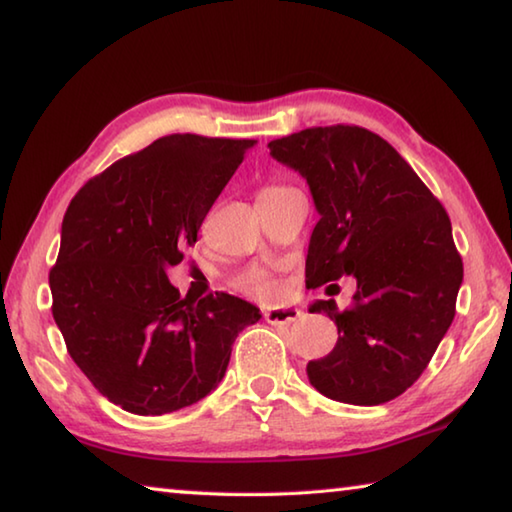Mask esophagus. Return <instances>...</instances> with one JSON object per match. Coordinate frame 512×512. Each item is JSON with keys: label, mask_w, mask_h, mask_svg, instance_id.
I'll list each match as a JSON object with an SVG mask.
<instances>
[{"label": "esophagus", "mask_w": 512, "mask_h": 512, "mask_svg": "<svg viewBox=\"0 0 512 512\" xmlns=\"http://www.w3.org/2000/svg\"><path fill=\"white\" fill-rule=\"evenodd\" d=\"M264 318L271 325H291L302 318V311L296 307H268L264 309Z\"/></svg>", "instance_id": "esophagus-1"}]
</instances>
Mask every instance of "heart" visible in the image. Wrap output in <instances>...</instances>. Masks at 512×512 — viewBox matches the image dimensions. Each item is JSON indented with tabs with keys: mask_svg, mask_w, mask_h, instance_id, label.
<instances>
[{
	"mask_svg": "<svg viewBox=\"0 0 512 512\" xmlns=\"http://www.w3.org/2000/svg\"><path fill=\"white\" fill-rule=\"evenodd\" d=\"M280 185H268L264 189H277ZM262 189V192H264ZM237 289L246 291V293H253V296H275L277 293V282L273 280L271 275L264 273V271H246L244 275L237 277Z\"/></svg>",
	"mask_w": 512,
	"mask_h": 512,
	"instance_id": "heart-1",
	"label": "heart"
}]
</instances>
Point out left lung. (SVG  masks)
<instances>
[{
    "instance_id": "left-lung-1",
    "label": "left lung",
    "mask_w": 512,
    "mask_h": 512,
    "mask_svg": "<svg viewBox=\"0 0 512 512\" xmlns=\"http://www.w3.org/2000/svg\"><path fill=\"white\" fill-rule=\"evenodd\" d=\"M307 178L320 219L309 239L307 289L357 277L352 305L320 300L339 341L307 363L318 393L357 406L395 400L429 366L452 325L463 282L452 221L384 137L361 126H314L268 142ZM339 284H329L334 296Z\"/></svg>"
}]
</instances>
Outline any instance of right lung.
Masks as SVG:
<instances>
[{
  "label": "right lung",
  "mask_w": 512,
  "mask_h": 512,
  "mask_svg": "<svg viewBox=\"0 0 512 512\" xmlns=\"http://www.w3.org/2000/svg\"><path fill=\"white\" fill-rule=\"evenodd\" d=\"M253 144L164 135L90 178L67 207L49 271L51 314L69 357L128 413L203 400L223 379L237 334L262 318L223 291L180 298L167 277Z\"/></svg>",
  "instance_id": "obj_1"
}]
</instances>
